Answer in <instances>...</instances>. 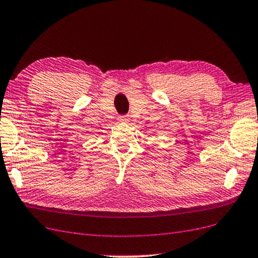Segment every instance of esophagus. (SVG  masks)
Returning a JSON list of instances; mask_svg holds the SVG:
<instances>
[{
	"mask_svg": "<svg viewBox=\"0 0 258 258\" xmlns=\"http://www.w3.org/2000/svg\"><path fill=\"white\" fill-rule=\"evenodd\" d=\"M117 121L121 122V123H128L129 117L126 116V115H121V116L117 117Z\"/></svg>",
	"mask_w": 258,
	"mask_h": 258,
	"instance_id": "obj_1",
	"label": "esophagus"
}]
</instances>
